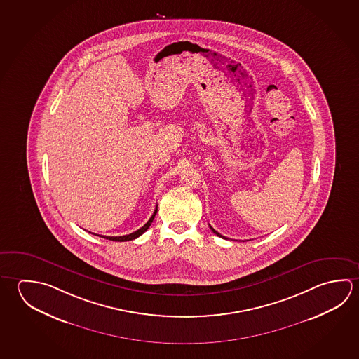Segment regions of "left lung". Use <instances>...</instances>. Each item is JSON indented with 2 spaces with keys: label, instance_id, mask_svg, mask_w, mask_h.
I'll list each match as a JSON object with an SVG mask.
<instances>
[{
  "label": "left lung",
  "instance_id": "8db88e82",
  "mask_svg": "<svg viewBox=\"0 0 359 359\" xmlns=\"http://www.w3.org/2000/svg\"><path fill=\"white\" fill-rule=\"evenodd\" d=\"M210 229H212V231H213L214 234H217V236H218V237H222V238H223V236H222V234H219V233L217 232V231H215V229H214L213 226H210Z\"/></svg>",
  "mask_w": 359,
  "mask_h": 359
}]
</instances>
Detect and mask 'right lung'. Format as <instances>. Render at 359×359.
Listing matches in <instances>:
<instances>
[{"mask_svg":"<svg viewBox=\"0 0 359 359\" xmlns=\"http://www.w3.org/2000/svg\"><path fill=\"white\" fill-rule=\"evenodd\" d=\"M156 213H158V205L155 208V210H154V213H152L151 218L147 220L145 224L141 226L140 229H137L136 232L130 233V234H126V236H120V237H106V236H104V238L109 239V241H116V242H126V241H133V239H136L137 237H140L141 234H144V233L149 229V226H151L152 220L155 218Z\"/></svg>","mask_w":359,"mask_h":359,"instance_id":"add662e5","label":"right lung"}]
</instances>
